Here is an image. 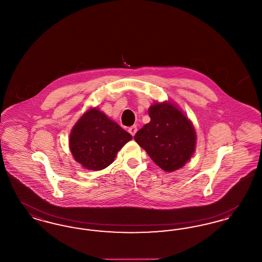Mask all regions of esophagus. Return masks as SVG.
Segmentation results:
<instances>
[{
	"mask_svg": "<svg viewBox=\"0 0 262 262\" xmlns=\"http://www.w3.org/2000/svg\"><path fill=\"white\" fill-rule=\"evenodd\" d=\"M137 125H133V126H129L128 127V133L134 137L136 134H137Z\"/></svg>",
	"mask_w": 262,
	"mask_h": 262,
	"instance_id": "obj_1",
	"label": "esophagus"
}]
</instances>
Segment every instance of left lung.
Listing matches in <instances>:
<instances>
[{
    "instance_id": "1",
    "label": "left lung",
    "mask_w": 262,
    "mask_h": 262,
    "mask_svg": "<svg viewBox=\"0 0 262 262\" xmlns=\"http://www.w3.org/2000/svg\"><path fill=\"white\" fill-rule=\"evenodd\" d=\"M148 114L149 123L137 132L135 140L164 171L182 168L195 148L193 125L169 102L152 105Z\"/></svg>"
}]
</instances>
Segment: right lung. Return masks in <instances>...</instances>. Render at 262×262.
Instances as JSON below:
<instances>
[{"instance_id": "right-lung-1", "label": "right lung", "mask_w": 262, "mask_h": 262, "mask_svg": "<svg viewBox=\"0 0 262 262\" xmlns=\"http://www.w3.org/2000/svg\"><path fill=\"white\" fill-rule=\"evenodd\" d=\"M132 136L97 109L89 110L75 124L70 148L76 162L88 170L99 171L113 163L118 151Z\"/></svg>"}]
</instances>
